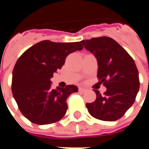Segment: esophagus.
Instances as JSON below:
<instances>
[{
  "label": "esophagus",
  "mask_w": 149,
  "mask_h": 149,
  "mask_svg": "<svg viewBox=\"0 0 149 149\" xmlns=\"http://www.w3.org/2000/svg\"><path fill=\"white\" fill-rule=\"evenodd\" d=\"M78 91H79L80 93H84V92L86 91V89L84 88H78Z\"/></svg>",
  "instance_id": "esophagus-1"
}]
</instances>
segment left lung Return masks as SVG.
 Returning a JSON list of instances; mask_svg holds the SVG:
<instances>
[{
	"label": "left lung",
	"instance_id": "obj_1",
	"mask_svg": "<svg viewBox=\"0 0 149 149\" xmlns=\"http://www.w3.org/2000/svg\"><path fill=\"white\" fill-rule=\"evenodd\" d=\"M81 43L97 57V78L107 88L104 95L94 90L97 99L86 104L88 111L94 118L104 121L121 118L133 104L140 88L133 59L111 37H95Z\"/></svg>",
	"mask_w": 149,
	"mask_h": 149
}]
</instances>
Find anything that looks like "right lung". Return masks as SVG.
Instances as JSON below:
<instances>
[{
    "instance_id": "right-lung-1",
    "label": "right lung",
    "mask_w": 149,
    "mask_h": 149,
    "mask_svg": "<svg viewBox=\"0 0 149 149\" xmlns=\"http://www.w3.org/2000/svg\"><path fill=\"white\" fill-rule=\"evenodd\" d=\"M80 42L56 43L42 40L28 49L16 62L12 93L26 118L37 125L59 121L68 109L66 100L78 88L67 85L52 89L50 79L64 65L70 53L81 50Z\"/></svg>"
}]
</instances>
